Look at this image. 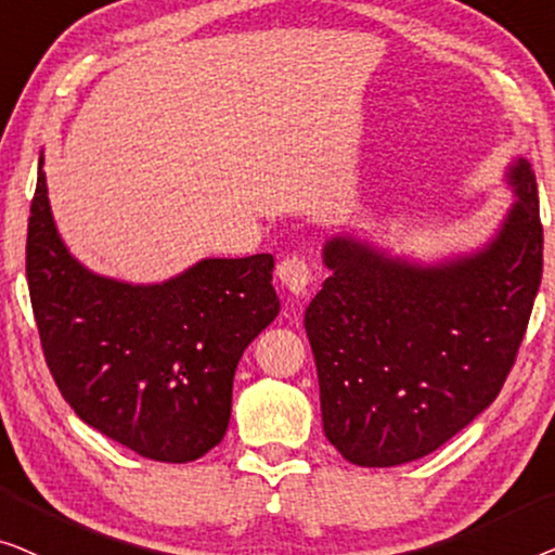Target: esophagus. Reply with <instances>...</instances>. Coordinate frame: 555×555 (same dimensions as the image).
Masks as SVG:
<instances>
[{
	"mask_svg": "<svg viewBox=\"0 0 555 555\" xmlns=\"http://www.w3.org/2000/svg\"><path fill=\"white\" fill-rule=\"evenodd\" d=\"M276 276L294 296H304L311 284V269L309 263L299 259V256H286L276 267Z\"/></svg>",
	"mask_w": 555,
	"mask_h": 555,
	"instance_id": "1",
	"label": "esophagus"
}]
</instances>
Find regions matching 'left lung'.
Returning <instances> with one entry per match:
<instances>
[{
  "instance_id": "obj_1",
  "label": "left lung",
  "mask_w": 555,
  "mask_h": 555,
  "mask_svg": "<svg viewBox=\"0 0 555 555\" xmlns=\"http://www.w3.org/2000/svg\"><path fill=\"white\" fill-rule=\"evenodd\" d=\"M503 181L515 201L465 251L417 259L352 231L324 241L330 279L304 326L324 435L349 463L430 455L501 392L543 274L533 168L515 155Z\"/></svg>"
}]
</instances>
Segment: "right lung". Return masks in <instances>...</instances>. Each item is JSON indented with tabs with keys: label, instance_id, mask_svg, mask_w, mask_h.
<instances>
[{
	"label": "right lung",
	"instance_id": "add662e5",
	"mask_svg": "<svg viewBox=\"0 0 555 555\" xmlns=\"http://www.w3.org/2000/svg\"><path fill=\"white\" fill-rule=\"evenodd\" d=\"M44 155L27 229V284L47 366L85 425L158 463L223 440L233 374L274 322V256L201 259L132 284L85 267L62 241Z\"/></svg>",
	"mask_w": 555,
	"mask_h": 555
}]
</instances>
